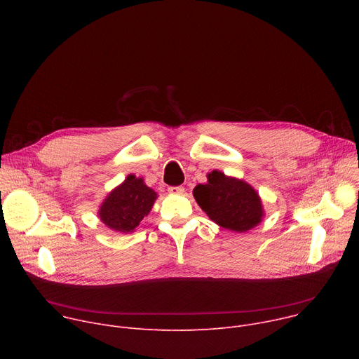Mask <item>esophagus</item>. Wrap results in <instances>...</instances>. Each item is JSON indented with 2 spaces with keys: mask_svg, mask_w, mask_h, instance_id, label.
<instances>
[{
  "mask_svg": "<svg viewBox=\"0 0 359 359\" xmlns=\"http://www.w3.org/2000/svg\"><path fill=\"white\" fill-rule=\"evenodd\" d=\"M169 193H172V194H183L184 193V187L183 186H172V187H169Z\"/></svg>",
  "mask_w": 359,
  "mask_h": 359,
  "instance_id": "34e87169",
  "label": "esophagus"
}]
</instances>
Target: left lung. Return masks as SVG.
I'll return each instance as SVG.
<instances>
[{"instance_id": "1", "label": "left lung", "mask_w": 359, "mask_h": 359, "mask_svg": "<svg viewBox=\"0 0 359 359\" xmlns=\"http://www.w3.org/2000/svg\"><path fill=\"white\" fill-rule=\"evenodd\" d=\"M193 196L210 220L234 233L254 229L264 217L259 191L243 179L226 176L220 170L209 173L208 183L197 184Z\"/></svg>"}]
</instances>
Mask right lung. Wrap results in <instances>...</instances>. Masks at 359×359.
Segmentation results:
<instances>
[{
	"mask_svg": "<svg viewBox=\"0 0 359 359\" xmlns=\"http://www.w3.org/2000/svg\"><path fill=\"white\" fill-rule=\"evenodd\" d=\"M158 193L144 184L143 177L128 175L100 203L97 216L111 230L129 234L150 213Z\"/></svg>",
	"mask_w": 359,
	"mask_h": 359,
	"instance_id": "1",
	"label": "right lung"
}]
</instances>
